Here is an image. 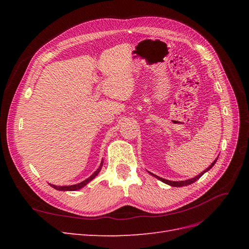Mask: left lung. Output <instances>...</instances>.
<instances>
[{"instance_id":"8db88e82","label":"left lung","mask_w":249,"mask_h":249,"mask_svg":"<svg viewBox=\"0 0 249 249\" xmlns=\"http://www.w3.org/2000/svg\"><path fill=\"white\" fill-rule=\"evenodd\" d=\"M217 159L218 158H216V159L214 160V162L210 165V166L207 168V169H205L203 170L202 172H200L198 176H196V177H194V178H189V179H186V180H179V182H176V180H169V179H165V178H160V177H158V176H155L154 173H152V172H149L150 175H152L153 177H155L156 178H158V179H160L161 182H163V183H165V184H167V185H169V186H172V187H184V186H188V185H191L192 183H194V182H196V180L203 175V173H206L207 171H209L211 168H212L214 165H215V163H216V161H217Z\"/></svg>"}]
</instances>
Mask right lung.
<instances>
[{
	"mask_svg": "<svg viewBox=\"0 0 249 249\" xmlns=\"http://www.w3.org/2000/svg\"><path fill=\"white\" fill-rule=\"evenodd\" d=\"M103 163H104V161L102 160V162H101V165L99 166V168H97L91 176H90L88 178H86L85 180H83V182H81V183H79V184H76V185H71V186H56V185H53V184H49L51 187H53L54 188V189H56V190H59V191H77V190H79V189H81V188H83V187H85L89 182H91V180L99 175V172L101 171V169H102V166H103Z\"/></svg>",
	"mask_w": 249,
	"mask_h": 249,
	"instance_id": "1",
	"label": "right lung"
}]
</instances>
